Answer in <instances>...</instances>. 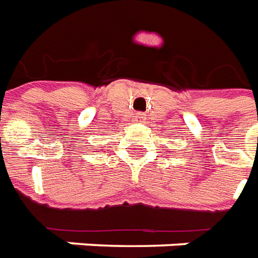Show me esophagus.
Listing matches in <instances>:
<instances>
[{
  "label": "esophagus",
  "mask_w": 258,
  "mask_h": 258,
  "mask_svg": "<svg viewBox=\"0 0 258 258\" xmlns=\"http://www.w3.org/2000/svg\"><path fill=\"white\" fill-rule=\"evenodd\" d=\"M135 118H136V122H143L144 118H146V116H144L143 112H138V114H136V116H135Z\"/></svg>",
  "instance_id": "1"
}]
</instances>
